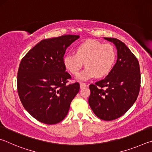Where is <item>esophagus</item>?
<instances>
[{"label":"esophagus","instance_id":"obj_1","mask_svg":"<svg viewBox=\"0 0 152 152\" xmlns=\"http://www.w3.org/2000/svg\"><path fill=\"white\" fill-rule=\"evenodd\" d=\"M80 88H86V87L88 86L86 83H84V82H80Z\"/></svg>","mask_w":152,"mask_h":152}]
</instances>
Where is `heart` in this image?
Listing matches in <instances>:
<instances>
[{
    "label": "heart",
    "instance_id": "heart-1",
    "mask_svg": "<svg viewBox=\"0 0 152 152\" xmlns=\"http://www.w3.org/2000/svg\"><path fill=\"white\" fill-rule=\"evenodd\" d=\"M115 59L116 51L113 45L88 39L77 46L76 54L69 53L64 56V64L72 74L77 75L85 63L86 68L77 79L86 80L95 76H107L111 71Z\"/></svg>",
    "mask_w": 152,
    "mask_h": 152
}]
</instances>
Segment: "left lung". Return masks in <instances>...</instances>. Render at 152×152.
<instances>
[{"label":"left lung","instance_id":"obj_1","mask_svg":"<svg viewBox=\"0 0 152 152\" xmlns=\"http://www.w3.org/2000/svg\"><path fill=\"white\" fill-rule=\"evenodd\" d=\"M117 50V62L106 78L89 86L88 103L96 116L104 121L121 117L134 104L140 89L137 59L121 41L104 37Z\"/></svg>","mask_w":152,"mask_h":152}]
</instances>
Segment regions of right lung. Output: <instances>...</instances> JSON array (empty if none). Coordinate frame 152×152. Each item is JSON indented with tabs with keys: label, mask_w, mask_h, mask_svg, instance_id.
I'll return each instance as SVG.
<instances>
[{
	"label": "right lung",
	"mask_w": 152,
	"mask_h": 152,
	"mask_svg": "<svg viewBox=\"0 0 152 152\" xmlns=\"http://www.w3.org/2000/svg\"><path fill=\"white\" fill-rule=\"evenodd\" d=\"M79 35H66L41 41L20 61L17 73V91L23 106L45 124L61 121L80 90L78 82L68 84L64 56Z\"/></svg>",
	"instance_id": "add662e5"
}]
</instances>
